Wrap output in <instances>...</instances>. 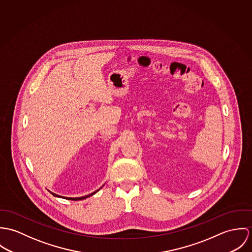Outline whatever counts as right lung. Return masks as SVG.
<instances>
[{"instance_id": "add662e5", "label": "right lung", "mask_w": 252, "mask_h": 252, "mask_svg": "<svg viewBox=\"0 0 252 252\" xmlns=\"http://www.w3.org/2000/svg\"><path fill=\"white\" fill-rule=\"evenodd\" d=\"M98 190H96V191H94V192H93V193H91V194H89V195L84 196V197H78V198H67V197H63V198H65V199H70V200H73V201H77V200H82V199H85V198H87V197H90V196L94 195L95 192H97ZM53 195L57 196V197H62V196L57 195L55 193H52Z\"/></svg>"}]
</instances>
